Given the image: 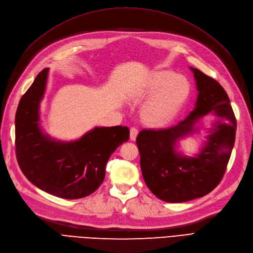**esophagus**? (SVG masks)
Masks as SVG:
<instances>
[{
  "instance_id": "esophagus-1",
  "label": "esophagus",
  "mask_w": 253,
  "mask_h": 253,
  "mask_svg": "<svg viewBox=\"0 0 253 253\" xmlns=\"http://www.w3.org/2000/svg\"><path fill=\"white\" fill-rule=\"evenodd\" d=\"M137 135H138V129L136 127H131V129H129V138H131V140H135Z\"/></svg>"
}]
</instances>
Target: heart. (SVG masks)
<instances>
[{"instance_id":"1","label":"heart","mask_w":253,"mask_h":253,"mask_svg":"<svg viewBox=\"0 0 253 253\" xmlns=\"http://www.w3.org/2000/svg\"><path fill=\"white\" fill-rule=\"evenodd\" d=\"M191 85L187 78L169 70H157L147 75L133 90L136 98L148 97L142 106L143 120L151 126L168 124L188 100Z\"/></svg>"}]
</instances>
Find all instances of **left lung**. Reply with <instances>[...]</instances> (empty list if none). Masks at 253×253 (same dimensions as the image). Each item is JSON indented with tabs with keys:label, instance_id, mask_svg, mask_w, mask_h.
Segmentation results:
<instances>
[{
	"label": "left lung",
	"instance_id": "8db88e82",
	"mask_svg": "<svg viewBox=\"0 0 253 253\" xmlns=\"http://www.w3.org/2000/svg\"><path fill=\"white\" fill-rule=\"evenodd\" d=\"M198 91L194 110L177 125L142 129L136 138L143 179L152 193L168 203H183L210 193L225 174L235 141L236 119L220 84L197 68ZM217 117L200 153L188 158L177 152L180 138L197 132L198 121L207 114Z\"/></svg>",
	"mask_w": 253,
	"mask_h": 253
}]
</instances>
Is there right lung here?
<instances>
[{"instance_id":"1","label":"right lung","mask_w":253,"mask_h":253,"mask_svg":"<svg viewBox=\"0 0 253 253\" xmlns=\"http://www.w3.org/2000/svg\"><path fill=\"white\" fill-rule=\"evenodd\" d=\"M49 68H44L22 96L16 114V154L26 178L51 195L77 200L94 193L105 166L120 144L128 140L126 126L90 129L74 141L55 140L40 126V102Z\"/></svg>"}]
</instances>
